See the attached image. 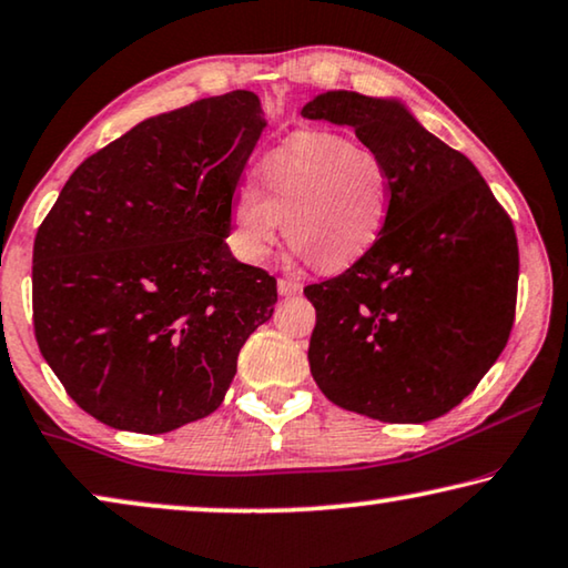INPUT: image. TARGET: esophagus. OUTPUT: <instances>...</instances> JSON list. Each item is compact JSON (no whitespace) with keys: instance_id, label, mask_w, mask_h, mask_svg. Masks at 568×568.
Listing matches in <instances>:
<instances>
[{"instance_id":"1","label":"esophagus","mask_w":568,"mask_h":568,"mask_svg":"<svg viewBox=\"0 0 568 568\" xmlns=\"http://www.w3.org/2000/svg\"><path fill=\"white\" fill-rule=\"evenodd\" d=\"M301 291H303L301 283L287 281V277H281V281H277V293L285 295V298H291V295H298Z\"/></svg>"}]
</instances>
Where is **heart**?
Listing matches in <instances>:
<instances>
[{
    "instance_id": "obj_1",
    "label": "heart",
    "mask_w": 568,
    "mask_h": 568,
    "mask_svg": "<svg viewBox=\"0 0 568 568\" xmlns=\"http://www.w3.org/2000/svg\"><path fill=\"white\" fill-rule=\"evenodd\" d=\"M394 211V174L378 151L329 131H301L260 164L229 205V244L257 265L285 223L287 242L322 273L355 267L375 250Z\"/></svg>"
}]
</instances>
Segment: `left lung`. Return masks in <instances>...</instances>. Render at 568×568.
<instances>
[{"label": "left lung", "mask_w": 568, "mask_h": 568, "mask_svg": "<svg viewBox=\"0 0 568 568\" xmlns=\"http://www.w3.org/2000/svg\"><path fill=\"white\" fill-rule=\"evenodd\" d=\"M303 118L349 125L394 174L386 234L363 262L308 285V365L332 404L394 425L458 406L515 322L520 254L509 215L468 156L396 98L329 90Z\"/></svg>", "instance_id": "obj_1"}]
</instances>
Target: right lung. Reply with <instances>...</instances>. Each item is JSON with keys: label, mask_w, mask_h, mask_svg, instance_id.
Returning a JSON list of instances; mask_svg holds the SVG:
<instances>
[{"label": "right lung", "mask_w": 568, "mask_h": 568, "mask_svg": "<svg viewBox=\"0 0 568 568\" xmlns=\"http://www.w3.org/2000/svg\"><path fill=\"white\" fill-rule=\"evenodd\" d=\"M265 128L246 90L146 118L77 166L38 229V347L102 425L159 435L207 417L273 316L275 277L226 244Z\"/></svg>", "instance_id": "1"}]
</instances>
